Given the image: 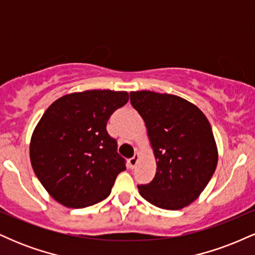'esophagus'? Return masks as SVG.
<instances>
[{
    "mask_svg": "<svg viewBox=\"0 0 255 255\" xmlns=\"http://www.w3.org/2000/svg\"><path fill=\"white\" fill-rule=\"evenodd\" d=\"M139 153H135V154H134V156L133 157H131L130 158V159L129 160H128V163H129V168H131V169H133L134 168V166H135L136 165V163H137V160H139Z\"/></svg>",
    "mask_w": 255,
    "mask_h": 255,
    "instance_id": "34e87169",
    "label": "esophagus"
}]
</instances>
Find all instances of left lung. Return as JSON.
<instances>
[{"label": "left lung", "mask_w": 255, "mask_h": 255, "mask_svg": "<svg viewBox=\"0 0 255 255\" xmlns=\"http://www.w3.org/2000/svg\"><path fill=\"white\" fill-rule=\"evenodd\" d=\"M130 103L144 120L157 163L153 180L137 186L140 195L164 210L192 204L218 162L209 120L194 104L168 93L130 92Z\"/></svg>", "instance_id": "obj_1"}]
</instances>
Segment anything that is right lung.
I'll use <instances>...</instances> for the list:
<instances>
[{
	"instance_id": "add662e5",
	"label": "right lung",
	"mask_w": 255,
	"mask_h": 255,
	"mask_svg": "<svg viewBox=\"0 0 255 255\" xmlns=\"http://www.w3.org/2000/svg\"><path fill=\"white\" fill-rule=\"evenodd\" d=\"M128 97L125 91L75 92L44 113L31 137V164L60 204L83 209L109 197L116 176L126 170V159L108 134L107 122Z\"/></svg>"
}]
</instances>
